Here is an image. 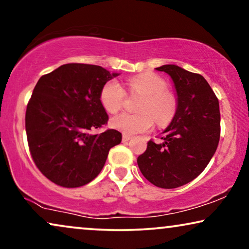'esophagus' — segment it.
<instances>
[{
	"instance_id": "esophagus-1",
	"label": "esophagus",
	"mask_w": 249,
	"mask_h": 249,
	"mask_svg": "<svg viewBox=\"0 0 249 249\" xmlns=\"http://www.w3.org/2000/svg\"><path fill=\"white\" fill-rule=\"evenodd\" d=\"M130 139H131V136H129V135H124V136H122V142H124L130 141Z\"/></svg>"
}]
</instances>
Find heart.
Segmentation results:
<instances>
[{
    "instance_id": "b5f03b06",
    "label": "heart",
    "mask_w": 249,
    "mask_h": 249,
    "mask_svg": "<svg viewBox=\"0 0 249 249\" xmlns=\"http://www.w3.org/2000/svg\"><path fill=\"white\" fill-rule=\"evenodd\" d=\"M129 93L139 94V113H120L111 119V127L124 135H136L148 131L153 127V118L156 124L164 125L171 121L176 112L177 102L171 91L166 90L165 81L154 73H141L127 81ZM125 93L120 84L110 80L101 90V103L108 113H115L124 105Z\"/></svg>"
}]
</instances>
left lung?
I'll return each instance as SVG.
<instances>
[{
  "label": "left lung",
  "mask_w": 249,
  "mask_h": 249,
  "mask_svg": "<svg viewBox=\"0 0 249 249\" xmlns=\"http://www.w3.org/2000/svg\"><path fill=\"white\" fill-rule=\"evenodd\" d=\"M172 79L177 94L175 117L161 134L162 142H147L137 163L142 176L160 188L183 186L204 171L220 141L219 100L205 78L175 64L156 68Z\"/></svg>",
  "instance_id": "1"
}]
</instances>
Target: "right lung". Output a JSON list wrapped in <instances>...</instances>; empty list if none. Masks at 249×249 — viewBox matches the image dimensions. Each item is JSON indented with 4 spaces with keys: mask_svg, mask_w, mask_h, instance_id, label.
<instances>
[{
    "mask_svg": "<svg viewBox=\"0 0 249 249\" xmlns=\"http://www.w3.org/2000/svg\"><path fill=\"white\" fill-rule=\"evenodd\" d=\"M117 76L100 66L68 63L37 81L27 105V139L36 166L52 182L66 188L90 182L121 142L114 129L91 132L107 124L100 95Z\"/></svg>",
    "mask_w": 249,
    "mask_h": 249,
    "instance_id": "obj_1",
    "label": "right lung"
}]
</instances>
